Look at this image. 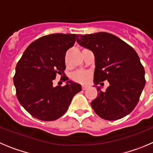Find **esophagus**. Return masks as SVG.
Wrapping results in <instances>:
<instances>
[{"mask_svg":"<svg viewBox=\"0 0 153 153\" xmlns=\"http://www.w3.org/2000/svg\"><path fill=\"white\" fill-rule=\"evenodd\" d=\"M87 88H88V86H85V85L82 86V90H86V89H87Z\"/></svg>","mask_w":153,"mask_h":153,"instance_id":"1","label":"esophagus"}]
</instances>
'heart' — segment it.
<instances>
[{"instance_id": "1", "label": "heart", "mask_w": 153, "mask_h": 153, "mask_svg": "<svg viewBox=\"0 0 153 153\" xmlns=\"http://www.w3.org/2000/svg\"><path fill=\"white\" fill-rule=\"evenodd\" d=\"M72 78L75 81L80 83H86L90 80V74L86 71H78V72L74 73L72 75Z\"/></svg>"}]
</instances>
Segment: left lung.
<instances>
[{
	"label": "left lung",
	"mask_w": 153,
	"mask_h": 153,
	"mask_svg": "<svg viewBox=\"0 0 153 153\" xmlns=\"http://www.w3.org/2000/svg\"><path fill=\"white\" fill-rule=\"evenodd\" d=\"M78 44L95 56L93 82L108 80L105 92L97 86V97L90 103L99 117L117 120L130 113L140 100L146 84L145 70L131 46L106 32L78 35Z\"/></svg>",
	"instance_id": "obj_1"
}]
</instances>
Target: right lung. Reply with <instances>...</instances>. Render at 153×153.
I'll return each mask as SVG.
<instances>
[{
    "mask_svg": "<svg viewBox=\"0 0 153 153\" xmlns=\"http://www.w3.org/2000/svg\"><path fill=\"white\" fill-rule=\"evenodd\" d=\"M78 35L54 33L41 36L27 47L17 63L13 83L21 106L36 119L53 121L68 109L73 97L81 91L78 83L67 80L53 87L56 74H64L66 53Z\"/></svg>",
    "mask_w": 153,
    "mask_h": 153,
    "instance_id": "add662e5",
    "label": "right lung"
}]
</instances>
